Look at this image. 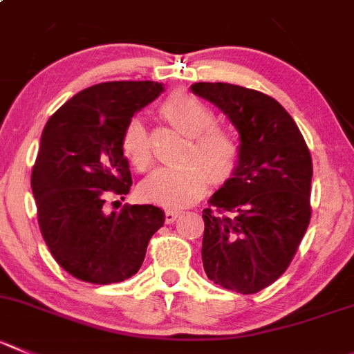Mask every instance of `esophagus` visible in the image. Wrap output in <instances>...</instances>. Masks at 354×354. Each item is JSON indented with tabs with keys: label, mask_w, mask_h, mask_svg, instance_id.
Wrapping results in <instances>:
<instances>
[{
	"label": "esophagus",
	"mask_w": 354,
	"mask_h": 354,
	"mask_svg": "<svg viewBox=\"0 0 354 354\" xmlns=\"http://www.w3.org/2000/svg\"><path fill=\"white\" fill-rule=\"evenodd\" d=\"M179 215H180L179 212H174V210L165 212V222H167V224H174V222L179 218Z\"/></svg>",
	"instance_id": "34e87169"
}]
</instances>
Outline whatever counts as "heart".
I'll list each match as a JSON object with an SVG mask.
<instances>
[{
	"label": "heart",
	"mask_w": 354,
	"mask_h": 354,
	"mask_svg": "<svg viewBox=\"0 0 354 354\" xmlns=\"http://www.w3.org/2000/svg\"><path fill=\"white\" fill-rule=\"evenodd\" d=\"M161 114L174 129L191 137L186 161L196 163L158 168L140 184V194L151 203L179 210L196 203L210 180L222 186L233 179L240 167L241 146L233 133L215 129L214 111L191 93H171L161 106ZM121 147L137 170H146L153 163L149 136L139 120L127 124Z\"/></svg>",
	"instance_id": "1"
}]
</instances>
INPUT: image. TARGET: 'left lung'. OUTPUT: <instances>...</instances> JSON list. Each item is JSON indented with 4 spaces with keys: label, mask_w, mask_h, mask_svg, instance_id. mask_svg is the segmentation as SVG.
Instances as JSON below:
<instances>
[{
    "label": "left lung",
    "mask_w": 354,
    "mask_h": 354,
    "mask_svg": "<svg viewBox=\"0 0 354 354\" xmlns=\"http://www.w3.org/2000/svg\"><path fill=\"white\" fill-rule=\"evenodd\" d=\"M240 133L236 174L203 210L201 259L214 283L255 294L290 266L311 221L313 161L301 130L278 100L230 83H194Z\"/></svg>",
    "instance_id": "1"
}]
</instances>
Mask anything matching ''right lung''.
I'll return each mask as SVG.
<instances>
[{"mask_svg": "<svg viewBox=\"0 0 354 354\" xmlns=\"http://www.w3.org/2000/svg\"><path fill=\"white\" fill-rule=\"evenodd\" d=\"M163 92L156 82H107L82 90L45 124L31 175L43 240L62 269L86 283L129 280L165 222L154 205L106 214L107 196L132 186L121 139L132 116Z\"/></svg>", "mask_w": 354, "mask_h": 354, "instance_id": "1", "label": "right lung"}]
</instances>
